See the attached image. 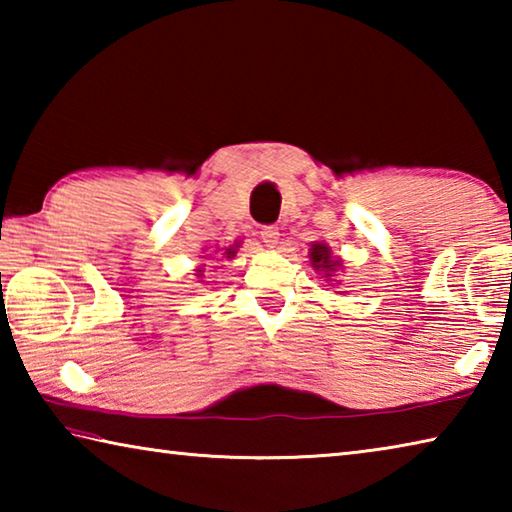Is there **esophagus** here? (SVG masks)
Masks as SVG:
<instances>
[{"label":"esophagus","mask_w":512,"mask_h":512,"mask_svg":"<svg viewBox=\"0 0 512 512\" xmlns=\"http://www.w3.org/2000/svg\"><path fill=\"white\" fill-rule=\"evenodd\" d=\"M259 237H262V241L268 248H275L277 241H280V230L273 228V225H266V228H262V232H259Z\"/></svg>","instance_id":"esophagus-1"}]
</instances>
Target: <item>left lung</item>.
I'll list each match as a JSON object with an SVG mask.
<instances>
[{"label":"left lung","mask_w":512,"mask_h":512,"mask_svg":"<svg viewBox=\"0 0 512 512\" xmlns=\"http://www.w3.org/2000/svg\"><path fill=\"white\" fill-rule=\"evenodd\" d=\"M309 259H311V266H314V271H323L325 277H332L336 273V268L341 266V259H334L332 257V250L325 244H311L309 248Z\"/></svg>","instance_id":"obj_1"}]
</instances>
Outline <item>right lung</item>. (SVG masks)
I'll list each match as a JSON object with an SVG mask.
<instances>
[{"instance_id": "1", "label": "right lung", "mask_w": 512, "mask_h": 512, "mask_svg": "<svg viewBox=\"0 0 512 512\" xmlns=\"http://www.w3.org/2000/svg\"><path fill=\"white\" fill-rule=\"evenodd\" d=\"M235 255H237V244H235V246H230V248H225V257H235ZM196 275H198V277H203V271H201V268H198Z\"/></svg>"}]
</instances>
